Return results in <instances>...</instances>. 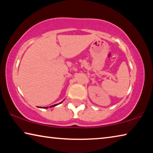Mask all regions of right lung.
Returning <instances> with one entry per match:
<instances>
[{
  "instance_id": "obj_1",
  "label": "right lung",
  "mask_w": 153,
  "mask_h": 153,
  "mask_svg": "<svg viewBox=\"0 0 153 153\" xmlns=\"http://www.w3.org/2000/svg\"><path fill=\"white\" fill-rule=\"evenodd\" d=\"M63 102V101H62ZM61 102H60V103H61ZM60 103H59V104H60ZM59 104H56V105H52V106H51L50 107V108H51V107H55V106H56V105H58ZM40 108H48V107H40Z\"/></svg>"
}]
</instances>
